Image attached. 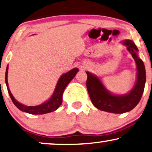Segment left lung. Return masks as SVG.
<instances>
[{"label":"left lung","instance_id":"obj_1","mask_svg":"<svg viewBox=\"0 0 152 152\" xmlns=\"http://www.w3.org/2000/svg\"><path fill=\"white\" fill-rule=\"evenodd\" d=\"M137 65V81L133 90L124 96H116L107 91L97 77L86 72V87L92 103L98 110L115 114L129 112L136 106L143 94L146 82V72L142 61L138 58V49L131 40L124 41Z\"/></svg>","mask_w":152,"mask_h":152}]
</instances>
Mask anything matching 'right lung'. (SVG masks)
<instances>
[{"label":"right lung","mask_w":152,"mask_h":152,"mask_svg":"<svg viewBox=\"0 0 152 152\" xmlns=\"http://www.w3.org/2000/svg\"><path fill=\"white\" fill-rule=\"evenodd\" d=\"M7 71H8V66H7L6 72H5V83H6L7 91H8L9 95L10 96L13 103L18 109L21 111L27 112V113L31 114V115H43V114L49 113V112H54L60 107L62 104V96L65 88L67 85L70 83V82L74 77L76 75L77 72H78L77 68H73L66 74L63 75L58 81L56 84V88H55L54 94L50 99H49L46 102L42 104V105L37 106H26L22 104L19 103L13 97L12 94H11L10 88L8 87V83H7Z\"/></svg>","instance_id":"add662e5"}]
</instances>
